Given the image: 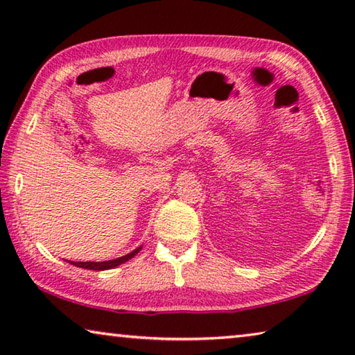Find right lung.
I'll use <instances>...</instances> for the list:
<instances>
[{
	"mask_svg": "<svg viewBox=\"0 0 355 355\" xmlns=\"http://www.w3.org/2000/svg\"><path fill=\"white\" fill-rule=\"evenodd\" d=\"M141 250V248H137L136 250L130 252L128 255H123L120 258H116V260H110V261H98V263H94V261H69L71 264H75L78 268H84V269H92V271H105V269H111V268H116L119 264H122L125 261H128L130 258H133L137 252Z\"/></svg>",
	"mask_w": 355,
	"mask_h": 355,
	"instance_id": "1",
	"label": "right lung"
}]
</instances>
